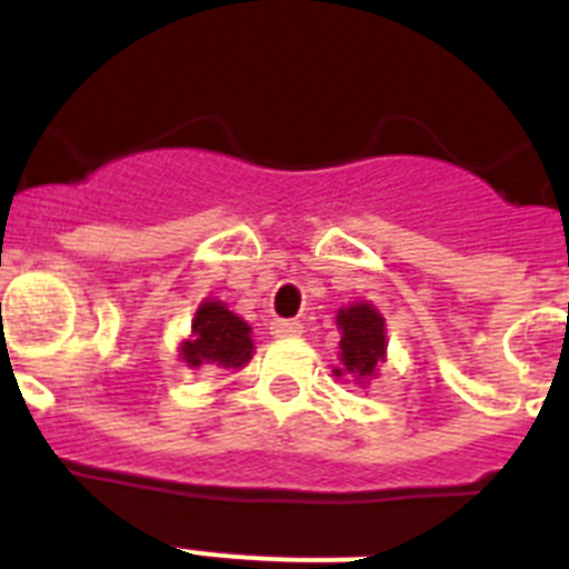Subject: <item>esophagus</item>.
<instances>
[{"mask_svg": "<svg viewBox=\"0 0 569 569\" xmlns=\"http://www.w3.org/2000/svg\"><path fill=\"white\" fill-rule=\"evenodd\" d=\"M270 333H273L276 339H293V336L301 333V325L293 319H276L273 325H270Z\"/></svg>", "mask_w": 569, "mask_h": 569, "instance_id": "1", "label": "esophagus"}]
</instances>
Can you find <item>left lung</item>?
Listing matches in <instances>:
<instances>
[{
    "label": "left lung",
    "mask_w": 569,
    "mask_h": 569,
    "mask_svg": "<svg viewBox=\"0 0 569 569\" xmlns=\"http://www.w3.org/2000/svg\"><path fill=\"white\" fill-rule=\"evenodd\" d=\"M336 319H339L341 330V367H336L333 373L353 376L359 385L373 379L387 353V333L381 313L367 301H356L350 308H341Z\"/></svg>",
    "instance_id": "8db88e82"
}]
</instances>
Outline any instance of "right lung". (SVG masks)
<instances>
[{"mask_svg": "<svg viewBox=\"0 0 569 569\" xmlns=\"http://www.w3.org/2000/svg\"><path fill=\"white\" fill-rule=\"evenodd\" d=\"M179 356L188 367H244L253 356V339H250V325L230 313L222 301L204 299L196 310L190 339L182 341Z\"/></svg>", "mask_w": 569, "mask_h": 569, "instance_id": "1", "label": "right lung"}]
</instances>
